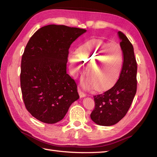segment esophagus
Listing matches in <instances>:
<instances>
[{
    "mask_svg": "<svg viewBox=\"0 0 157 157\" xmlns=\"http://www.w3.org/2000/svg\"><path fill=\"white\" fill-rule=\"evenodd\" d=\"M78 94H79V96H80V98H84V97H85L86 96V94H85L82 90H81V89L80 88H78Z\"/></svg>",
    "mask_w": 157,
    "mask_h": 157,
    "instance_id": "1",
    "label": "esophagus"
}]
</instances>
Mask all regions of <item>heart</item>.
I'll return each instance as SVG.
<instances>
[{"mask_svg":"<svg viewBox=\"0 0 157 157\" xmlns=\"http://www.w3.org/2000/svg\"><path fill=\"white\" fill-rule=\"evenodd\" d=\"M69 61L77 74L83 72L86 66L87 81L89 87L94 86L98 91L112 87L119 77L123 65V52L117 42L108 43L101 39H92L80 45L77 55H69Z\"/></svg>","mask_w":157,"mask_h":157,"instance_id":"1","label":"heart"}]
</instances>
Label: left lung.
<instances>
[{"label": "left lung", "mask_w": 157, "mask_h": 157, "mask_svg": "<svg viewBox=\"0 0 157 157\" xmlns=\"http://www.w3.org/2000/svg\"><path fill=\"white\" fill-rule=\"evenodd\" d=\"M123 52V65L119 78L114 86L103 94L94 96L95 107L91 119L100 126L117 124L129 110L137 90V62L134 47L126 36L118 32Z\"/></svg>", "instance_id": "left-lung-1"}]
</instances>
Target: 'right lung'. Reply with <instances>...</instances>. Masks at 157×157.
<instances>
[{
  "label": "right lung",
  "mask_w": 157,
  "mask_h": 157,
  "mask_svg": "<svg viewBox=\"0 0 157 157\" xmlns=\"http://www.w3.org/2000/svg\"><path fill=\"white\" fill-rule=\"evenodd\" d=\"M86 30L63 25L41 27L23 52L20 83L27 110L37 120L54 124L62 120L79 98L77 86L67 73L71 44Z\"/></svg>",
  "instance_id": "right-lung-1"
}]
</instances>
